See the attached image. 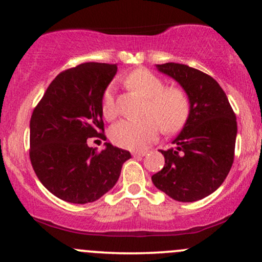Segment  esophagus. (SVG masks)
Masks as SVG:
<instances>
[{
  "mask_svg": "<svg viewBox=\"0 0 262 262\" xmlns=\"http://www.w3.org/2000/svg\"><path fill=\"white\" fill-rule=\"evenodd\" d=\"M146 150H139V151H133L132 152V155L134 156V158H140V156H144L146 154Z\"/></svg>",
  "mask_w": 262,
  "mask_h": 262,
  "instance_id": "esophagus-1",
  "label": "esophagus"
}]
</instances>
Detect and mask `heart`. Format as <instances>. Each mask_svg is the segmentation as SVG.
Here are the masks:
<instances>
[{
	"instance_id": "obj_1",
	"label": "heart",
	"mask_w": 262,
	"mask_h": 262,
	"mask_svg": "<svg viewBox=\"0 0 262 262\" xmlns=\"http://www.w3.org/2000/svg\"><path fill=\"white\" fill-rule=\"evenodd\" d=\"M125 83L145 98L140 121H123L110 129V138L116 145L124 149H143L158 137L160 129L166 134L176 133L187 122L189 100L179 87H165L160 77L148 69H137L125 77ZM101 112L104 119L113 121L118 114L114 87L108 86L101 100Z\"/></svg>"
}]
</instances>
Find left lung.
I'll return each instance as SVG.
<instances>
[{"label": "left lung", "mask_w": 262, "mask_h": 262, "mask_svg": "<svg viewBox=\"0 0 262 262\" xmlns=\"http://www.w3.org/2000/svg\"><path fill=\"white\" fill-rule=\"evenodd\" d=\"M187 92L189 116L172 141L160 150L161 171L151 176L156 188L179 202H194L209 196L223 183L234 161L236 117L227 95L209 75L185 64L158 65Z\"/></svg>", "instance_id": "left-lung-1"}]
</instances>
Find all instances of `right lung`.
Segmentation results:
<instances>
[{
    "instance_id": "add662e5",
    "label": "right lung",
    "mask_w": 262,
    "mask_h": 262,
    "mask_svg": "<svg viewBox=\"0 0 262 262\" xmlns=\"http://www.w3.org/2000/svg\"><path fill=\"white\" fill-rule=\"evenodd\" d=\"M117 65L85 62L52 81L33 110L29 159L39 181L54 196L89 203L116 185L130 152L106 143L90 148L87 139L106 140L101 100Z\"/></svg>"
}]
</instances>
